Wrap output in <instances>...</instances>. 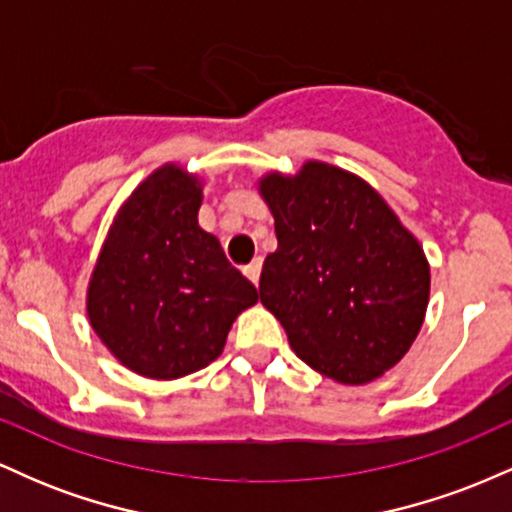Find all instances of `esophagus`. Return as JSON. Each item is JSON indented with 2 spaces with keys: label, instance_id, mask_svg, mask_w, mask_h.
Instances as JSON below:
<instances>
[{
  "label": "esophagus",
  "instance_id": "34e87169",
  "mask_svg": "<svg viewBox=\"0 0 512 512\" xmlns=\"http://www.w3.org/2000/svg\"><path fill=\"white\" fill-rule=\"evenodd\" d=\"M243 272L252 281V284H257V281H260V272H262V260H260V257H257V260H252L250 264H245Z\"/></svg>",
  "mask_w": 512,
  "mask_h": 512
}]
</instances>
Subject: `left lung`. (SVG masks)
<instances>
[{"label": "left lung", "instance_id": "1", "mask_svg": "<svg viewBox=\"0 0 512 512\" xmlns=\"http://www.w3.org/2000/svg\"><path fill=\"white\" fill-rule=\"evenodd\" d=\"M260 195L279 240L262 305L317 373L344 385L380 378L424 325L431 272L419 240L366 180L330 163L264 175Z\"/></svg>", "mask_w": 512, "mask_h": 512}]
</instances>
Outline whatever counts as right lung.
<instances>
[{"mask_svg": "<svg viewBox=\"0 0 512 512\" xmlns=\"http://www.w3.org/2000/svg\"><path fill=\"white\" fill-rule=\"evenodd\" d=\"M202 182L175 163L154 170L117 211L88 281L86 313L122 366L175 380L221 356L257 289L202 231Z\"/></svg>", "mask_w": 512, "mask_h": 512, "instance_id": "add662e5", "label": "right lung"}]
</instances>
